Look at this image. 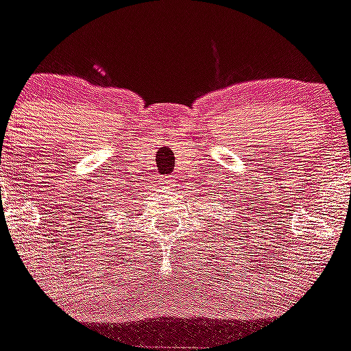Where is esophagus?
I'll use <instances>...</instances> for the list:
<instances>
[{
	"label": "esophagus",
	"mask_w": 351,
	"mask_h": 351,
	"mask_svg": "<svg viewBox=\"0 0 351 351\" xmlns=\"http://www.w3.org/2000/svg\"><path fill=\"white\" fill-rule=\"evenodd\" d=\"M176 182H178L176 176H167V178L163 179V184L165 186H176Z\"/></svg>",
	"instance_id": "1"
}]
</instances>
